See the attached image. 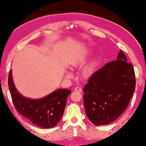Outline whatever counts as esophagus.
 Listing matches in <instances>:
<instances>
[{
	"instance_id": "obj_1",
	"label": "esophagus",
	"mask_w": 146,
	"mask_h": 146,
	"mask_svg": "<svg viewBox=\"0 0 146 146\" xmlns=\"http://www.w3.org/2000/svg\"><path fill=\"white\" fill-rule=\"evenodd\" d=\"M75 91L76 92H82V89L81 88H79V87H76V88H75Z\"/></svg>"
}]
</instances>
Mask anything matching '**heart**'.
I'll list each match as a JSON object with an SVG mask.
<instances>
[{
	"label": "heart",
	"mask_w": 146,
	"mask_h": 146,
	"mask_svg": "<svg viewBox=\"0 0 146 146\" xmlns=\"http://www.w3.org/2000/svg\"><path fill=\"white\" fill-rule=\"evenodd\" d=\"M90 56V52L88 50L83 52L80 54L76 55L72 58L70 62V66L72 68H79L82 67L88 61ZM98 60L96 58L92 60L89 63L82 69V76L84 79H90L92 75L94 74L96 70ZM66 76L67 77H71V75L69 73H66Z\"/></svg>",
	"instance_id": "1"
}]
</instances>
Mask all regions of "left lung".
Wrapping results in <instances>:
<instances>
[{
    "label": "left lung",
    "mask_w": 146,
    "mask_h": 146,
    "mask_svg": "<svg viewBox=\"0 0 146 146\" xmlns=\"http://www.w3.org/2000/svg\"><path fill=\"white\" fill-rule=\"evenodd\" d=\"M127 60L121 50L117 60L98 70L85 85V110L95 125L113 122L129 104L135 88V75L133 64Z\"/></svg>",
    "instance_id": "obj_1"
}]
</instances>
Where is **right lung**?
<instances>
[{"mask_svg": "<svg viewBox=\"0 0 146 146\" xmlns=\"http://www.w3.org/2000/svg\"><path fill=\"white\" fill-rule=\"evenodd\" d=\"M8 84L13 102L23 117L42 128H52L59 123L71 90L58 89L38 99L25 97L16 89L13 80L12 70L9 71Z\"/></svg>", "mask_w": 146, "mask_h": 146, "instance_id": "1", "label": "right lung"}]
</instances>
